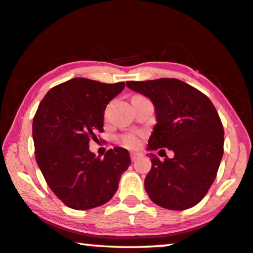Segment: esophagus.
Wrapping results in <instances>:
<instances>
[{
    "mask_svg": "<svg viewBox=\"0 0 253 253\" xmlns=\"http://www.w3.org/2000/svg\"><path fill=\"white\" fill-rule=\"evenodd\" d=\"M139 156H141V153H137V152H131L130 153V160L131 161H136V160H137Z\"/></svg>",
    "mask_w": 253,
    "mask_h": 253,
    "instance_id": "34e87169",
    "label": "esophagus"
}]
</instances>
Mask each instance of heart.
<instances>
[{"mask_svg": "<svg viewBox=\"0 0 253 253\" xmlns=\"http://www.w3.org/2000/svg\"><path fill=\"white\" fill-rule=\"evenodd\" d=\"M142 139V131H129V133H126L120 136V141H122L123 145L128 148H137L141 145Z\"/></svg>", "mask_w": 253, "mask_h": 253, "instance_id": "heart-1", "label": "heart"}]
</instances>
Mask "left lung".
<instances>
[{
    "label": "left lung",
    "instance_id": "8db88e82",
    "mask_svg": "<svg viewBox=\"0 0 253 253\" xmlns=\"http://www.w3.org/2000/svg\"><path fill=\"white\" fill-rule=\"evenodd\" d=\"M126 84L154 103L158 124L148 150L166 147L174 152L173 158L167 156L164 161L150 153L152 168L144 184L152 202L171 211L197 205L213 184L224 153V128L214 105L203 92L178 79Z\"/></svg>",
    "mask_w": 253,
    "mask_h": 253
}]
</instances>
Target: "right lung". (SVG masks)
<instances>
[{
  "mask_svg": "<svg viewBox=\"0 0 253 253\" xmlns=\"http://www.w3.org/2000/svg\"><path fill=\"white\" fill-rule=\"evenodd\" d=\"M125 87L75 78L47 92L33 122L36 161L51 191L67 207L86 211L101 206L118 189L130 166L128 151L115 147L95 158L89 143L103 133L108 103Z\"/></svg>",
  "mask_w": 253,
  "mask_h": 253,
  "instance_id": "right-lung-1",
  "label": "right lung"
}]
</instances>
